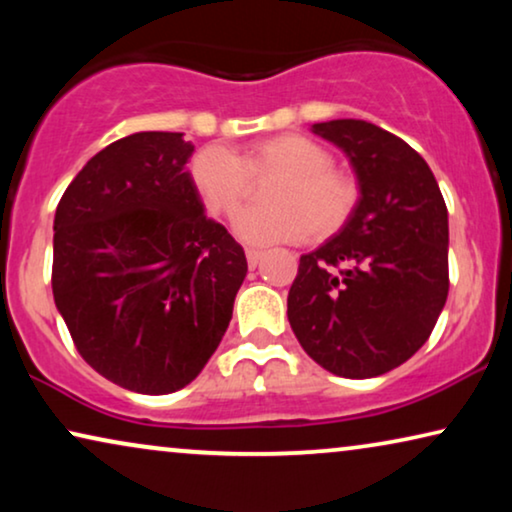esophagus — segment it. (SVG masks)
<instances>
[{
    "instance_id": "esophagus-1",
    "label": "esophagus",
    "mask_w": 512,
    "mask_h": 512,
    "mask_svg": "<svg viewBox=\"0 0 512 512\" xmlns=\"http://www.w3.org/2000/svg\"><path fill=\"white\" fill-rule=\"evenodd\" d=\"M261 256H263V251L247 249V263H249V268H256L258 261H261Z\"/></svg>"
}]
</instances>
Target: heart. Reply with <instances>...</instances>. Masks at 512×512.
I'll use <instances>...</instances> for the list:
<instances>
[{
	"label": "heart",
	"mask_w": 512,
	"mask_h": 512,
	"mask_svg": "<svg viewBox=\"0 0 512 512\" xmlns=\"http://www.w3.org/2000/svg\"><path fill=\"white\" fill-rule=\"evenodd\" d=\"M331 153L305 135L286 132L240 156L219 146L195 153L191 181L212 214H233L251 178L279 173L266 192L270 208L237 213L233 228L249 244L324 242L345 228L356 207V184L331 167Z\"/></svg>",
	"instance_id": "1"
}]
</instances>
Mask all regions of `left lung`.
<instances>
[{"label": "left lung", "mask_w": 512, "mask_h": 512, "mask_svg": "<svg viewBox=\"0 0 512 512\" xmlns=\"http://www.w3.org/2000/svg\"><path fill=\"white\" fill-rule=\"evenodd\" d=\"M312 132L345 151L359 200L340 233L300 256L286 314L328 373L377 377L408 361L443 312L447 207L431 167L401 137L356 118Z\"/></svg>", "instance_id": "1"}]
</instances>
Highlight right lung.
<instances>
[{
  "label": "right lung",
  "instance_id": "right-lung-1",
  "mask_svg": "<svg viewBox=\"0 0 512 512\" xmlns=\"http://www.w3.org/2000/svg\"><path fill=\"white\" fill-rule=\"evenodd\" d=\"M184 132L95 153L53 221V298L90 368L137 394L191 384L216 352L247 256L207 219Z\"/></svg>",
  "mask_w": 512,
  "mask_h": 512
}]
</instances>
